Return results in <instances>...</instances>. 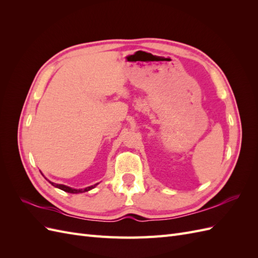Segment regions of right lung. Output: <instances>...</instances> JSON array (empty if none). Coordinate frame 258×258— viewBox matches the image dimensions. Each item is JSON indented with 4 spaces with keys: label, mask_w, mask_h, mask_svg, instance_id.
<instances>
[{
    "label": "right lung",
    "mask_w": 258,
    "mask_h": 258,
    "mask_svg": "<svg viewBox=\"0 0 258 258\" xmlns=\"http://www.w3.org/2000/svg\"><path fill=\"white\" fill-rule=\"evenodd\" d=\"M48 182H49L52 186L57 187V188H59V189H61V190H64V191H67V192H71V194H79V192L88 191V190H90V189H92V188H95V187L98 185V184H95V185H92V186L86 187V188H83V189H75V188H71V187H69V186L62 185V184H56V183H52V182H50V181H48Z\"/></svg>",
    "instance_id": "right-lung-1"
}]
</instances>
